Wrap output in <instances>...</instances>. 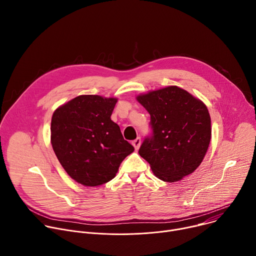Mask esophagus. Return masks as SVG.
Instances as JSON below:
<instances>
[{"instance_id":"34e87169","label":"esophagus","mask_w":256,"mask_h":256,"mask_svg":"<svg viewBox=\"0 0 256 256\" xmlns=\"http://www.w3.org/2000/svg\"><path fill=\"white\" fill-rule=\"evenodd\" d=\"M140 142H142V140H140V138H136V140H134L132 142V146H134V148L136 150H138V149L140 148Z\"/></svg>"}]
</instances>
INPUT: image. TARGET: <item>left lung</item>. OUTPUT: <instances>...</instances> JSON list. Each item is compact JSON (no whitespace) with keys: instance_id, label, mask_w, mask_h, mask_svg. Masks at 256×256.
I'll list each match as a JSON object with an SVG mask.
<instances>
[{"instance_id":"obj_1","label":"left lung","mask_w":256,"mask_h":256,"mask_svg":"<svg viewBox=\"0 0 256 256\" xmlns=\"http://www.w3.org/2000/svg\"><path fill=\"white\" fill-rule=\"evenodd\" d=\"M150 114L152 136L138 154L153 173L166 182H176L192 174L208 151L212 128L204 103L177 86L136 96Z\"/></svg>"}]
</instances>
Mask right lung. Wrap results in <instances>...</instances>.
I'll return each mask as SVG.
<instances>
[{
    "label": "right lung",
    "mask_w": 256,
    "mask_h": 256,
    "mask_svg": "<svg viewBox=\"0 0 256 256\" xmlns=\"http://www.w3.org/2000/svg\"><path fill=\"white\" fill-rule=\"evenodd\" d=\"M116 102V98L80 95L52 114V149L66 172L82 186L110 181L134 150L110 118Z\"/></svg>",
    "instance_id": "1"
}]
</instances>
